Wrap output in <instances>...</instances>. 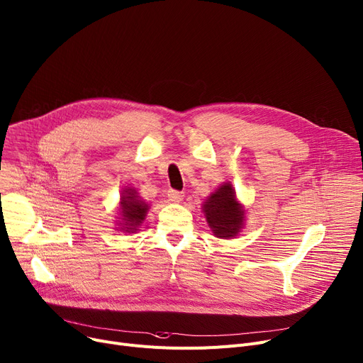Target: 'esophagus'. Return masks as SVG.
<instances>
[{"instance_id":"esophagus-1","label":"esophagus","mask_w":363,"mask_h":363,"mask_svg":"<svg viewBox=\"0 0 363 363\" xmlns=\"http://www.w3.org/2000/svg\"><path fill=\"white\" fill-rule=\"evenodd\" d=\"M167 197H169V201H172V203H179V201H182L184 200V192H179V191H175V189H171L169 191V194H167Z\"/></svg>"}]
</instances>
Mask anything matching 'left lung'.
<instances>
[{
	"label": "left lung",
	"mask_w": 363,
	"mask_h": 363,
	"mask_svg": "<svg viewBox=\"0 0 363 363\" xmlns=\"http://www.w3.org/2000/svg\"><path fill=\"white\" fill-rule=\"evenodd\" d=\"M206 220L217 238H235L244 228L245 210L236 201L230 182L222 184L203 204Z\"/></svg>",
	"instance_id": "obj_1"
}]
</instances>
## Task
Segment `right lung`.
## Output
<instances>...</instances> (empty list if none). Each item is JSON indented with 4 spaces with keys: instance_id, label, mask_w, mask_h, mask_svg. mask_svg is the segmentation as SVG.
<instances>
[{
    "instance_id": "obj_1",
    "label": "right lung",
    "mask_w": 363,
    "mask_h": 363,
    "mask_svg": "<svg viewBox=\"0 0 363 363\" xmlns=\"http://www.w3.org/2000/svg\"><path fill=\"white\" fill-rule=\"evenodd\" d=\"M149 211V204L143 201L138 196V192L127 186L121 192V201H119V230L125 233H134L141 226L143 220L146 219V214Z\"/></svg>"
}]
</instances>
